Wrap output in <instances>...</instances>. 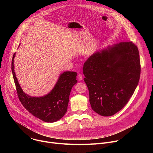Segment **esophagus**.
Here are the masks:
<instances>
[{
    "label": "esophagus",
    "instance_id": "34e87169",
    "mask_svg": "<svg viewBox=\"0 0 153 153\" xmlns=\"http://www.w3.org/2000/svg\"><path fill=\"white\" fill-rule=\"evenodd\" d=\"M77 78H78V80H79V81H81V80H82V79H83V77H82V75L81 74H79L78 75V77H77Z\"/></svg>",
    "mask_w": 153,
    "mask_h": 153
}]
</instances>
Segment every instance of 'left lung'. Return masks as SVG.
<instances>
[{
    "mask_svg": "<svg viewBox=\"0 0 153 153\" xmlns=\"http://www.w3.org/2000/svg\"><path fill=\"white\" fill-rule=\"evenodd\" d=\"M93 110L111 116L121 110L133 94L140 74L138 48L120 42L96 51L83 67Z\"/></svg>",
    "mask_w": 153,
    "mask_h": 153,
    "instance_id": "obj_1",
    "label": "left lung"
}]
</instances>
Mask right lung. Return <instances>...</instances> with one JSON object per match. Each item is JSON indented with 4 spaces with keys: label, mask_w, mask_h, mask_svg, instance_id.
<instances>
[{
    "label": "right lung",
    "mask_w": 153,
    "mask_h": 153,
    "mask_svg": "<svg viewBox=\"0 0 153 153\" xmlns=\"http://www.w3.org/2000/svg\"><path fill=\"white\" fill-rule=\"evenodd\" d=\"M14 54L11 69L19 99L31 114L45 122L53 123L60 120L67 111L69 96L73 86L77 83V73L64 71L61 73L53 88L47 94L32 97L22 89L14 71Z\"/></svg>",
    "instance_id": "obj_1"
}]
</instances>
